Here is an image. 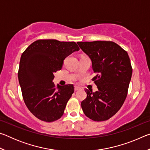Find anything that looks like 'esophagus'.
Segmentation results:
<instances>
[{"instance_id":"obj_1","label":"esophagus","mask_w":150,"mask_h":150,"mask_svg":"<svg viewBox=\"0 0 150 150\" xmlns=\"http://www.w3.org/2000/svg\"><path fill=\"white\" fill-rule=\"evenodd\" d=\"M79 90H80V87H77V86H75V91H77Z\"/></svg>"}]
</instances>
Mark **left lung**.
<instances>
[{"instance_id":"left-lung-1","label":"left lung","mask_w":150,"mask_h":150,"mask_svg":"<svg viewBox=\"0 0 150 150\" xmlns=\"http://www.w3.org/2000/svg\"><path fill=\"white\" fill-rule=\"evenodd\" d=\"M91 58L94 72L92 81L98 91L85 88L87 98L81 102L86 116L94 121H105L120 110L128 94L132 67L126 51L111 41L78 42Z\"/></svg>"}]
</instances>
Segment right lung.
Instances as JSON below:
<instances>
[{"mask_svg":"<svg viewBox=\"0 0 150 150\" xmlns=\"http://www.w3.org/2000/svg\"><path fill=\"white\" fill-rule=\"evenodd\" d=\"M79 50L75 42L38 40L22 53L18 72L22 96L28 110L40 120L51 122L63 116L74 87L55 85L54 73L62 69L66 57Z\"/></svg>","mask_w":150,"mask_h":150,"instance_id":"add662e5","label":"right lung"}]
</instances>
